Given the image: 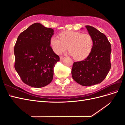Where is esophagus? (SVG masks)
I'll use <instances>...</instances> for the list:
<instances>
[{"label": "esophagus", "mask_w": 125, "mask_h": 125, "mask_svg": "<svg viewBox=\"0 0 125 125\" xmlns=\"http://www.w3.org/2000/svg\"><path fill=\"white\" fill-rule=\"evenodd\" d=\"M65 58V57L60 56V61H62V60H63Z\"/></svg>", "instance_id": "esophagus-1"}]
</instances>
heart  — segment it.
<instances>
[{
  "label": "heart",
  "instance_id": "b5f03b06",
  "mask_svg": "<svg viewBox=\"0 0 125 125\" xmlns=\"http://www.w3.org/2000/svg\"><path fill=\"white\" fill-rule=\"evenodd\" d=\"M50 45L57 54H60L66 51L68 46L69 54L76 60L86 58L93 46L92 37L88 34L66 31L59 34V37L52 36L50 39Z\"/></svg>",
  "mask_w": 125,
  "mask_h": 125
}]
</instances>
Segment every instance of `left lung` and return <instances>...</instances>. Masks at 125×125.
Masks as SVG:
<instances>
[{"instance_id": "left-lung-1", "label": "left lung", "mask_w": 125, "mask_h": 125, "mask_svg": "<svg viewBox=\"0 0 125 125\" xmlns=\"http://www.w3.org/2000/svg\"><path fill=\"white\" fill-rule=\"evenodd\" d=\"M85 27L93 38V48L86 59L73 63L71 74L75 82L86 86L100 83L106 77L111 67L112 49L103 33L93 26Z\"/></svg>"}]
</instances>
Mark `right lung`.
Returning <instances> with one entry per match:
<instances>
[{"label":"right lung","mask_w":125,"mask_h":125,"mask_svg":"<svg viewBox=\"0 0 125 125\" xmlns=\"http://www.w3.org/2000/svg\"><path fill=\"white\" fill-rule=\"evenodd\" d=\"M54 30L39 23L30 25L18 37L14 48V68L21 80L33 88L52 82L59 57L50 46Z\"/></svg>","instance_id":"1"}]
</instances>
